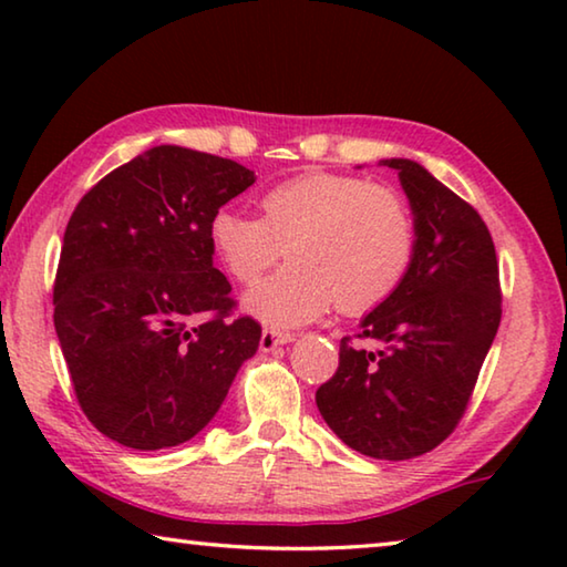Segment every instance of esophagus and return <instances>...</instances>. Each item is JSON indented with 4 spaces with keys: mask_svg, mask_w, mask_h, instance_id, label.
<instances>
[{
    "mask_svg": "<svg viewBox=\"0 0 567 567\" xmlns=\"http://www.w3.org/2000/svg\"><path fill=\"white\" fill-rule=\"evenodd\" d=\"M292 340H295L292 332H280V330L265 328L262 330V338H260V350L262 352H275L277 348H280V344H287V342H292Z\"/></svg>",
    "mask_w": 567,
    "mask_h": 567,
    "instance_id": "esophagus-1",
    "label": "esophagus"
}]
</instances>
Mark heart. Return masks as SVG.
<instances>
[{
  "label": "heart",
  "instance_id": "b5f03b06",
  "mask_svg": "<svg viewBox=\"0 0 567 567\" xmlns=\"http://www.w3.org/2000/svg\"><path fill=\"white\" fill-rule=\"evenodd\" d=\"M217 262L255 285L285 255L292 265L247 295L275 328L338 310L364 315L398 290L415 257V217L400 192L340 172H302L262 192L260 217L217 209L207 227Z\"/></svg>",
  "mask_w": 567,
  "mask_h": 567
}]
</instances>
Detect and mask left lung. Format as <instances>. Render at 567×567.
Segmentation results:
<instances>
[{"label":"left lung","mask_w":567,"mask_h":567,"mask_svg":"<svg viewBox=\"0 0 567 567\" xmlns=\"http://www.w3.org/2000/svg\"><path fill=\"white\" fill-rule=\"evenodd\" d=\"M398 169L415 215L410 272L360 322L364 350L340 340V364L315 402L344 445L375 460H410L457 427L503 315L491 229L473 205L412 159Z\"/></svg>","instance_id":"8db88e82"}]
</instances>
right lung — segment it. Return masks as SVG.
<instances>
[{"label":"right lung","mask_w":567,"mask_h":567,"mask_svg":"<svg viewBox=\"0 0 567 567\" xmlns=\"http://www.w3.org/2000/svg\"><path fill=\"white\" fill-rule=\"evenodd\" d=\"M255 172L159 145L80 199L54 277V330L76 402L132 450L187 443L217 415L260 322L213 265L209 219Z\"/></svg>","instance_id":"add662e5"}]
</instances>
